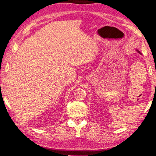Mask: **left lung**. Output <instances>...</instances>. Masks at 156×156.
<instances>
[{
	"label": "left lung",
	"mask_w": 156,
	"mask_h": 156,
	"mask_svg": "<svg viewBox=\"0 0 156 156\" xmlns=\"http://www.w3.org/2000/svg\"><path fill=\"white\" fill-rule=\"evenodd\" d=\"M136 51H138V52L139 53V54H141V53H140V51H138V49H136Z\"/></svg>",
	"instance_id": "obj_1"
}]
</instances>
